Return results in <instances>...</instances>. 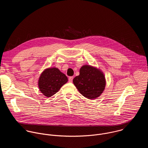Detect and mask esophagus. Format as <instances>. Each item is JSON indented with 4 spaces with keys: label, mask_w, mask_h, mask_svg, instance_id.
<instances>
[{
    "label": "esophagus",
    "mask_w": 148,
    "mask_h": 148,
    "mask_svg": "<svg viewBox=\"0 0 148 148\" xmlns=\"http://www.w3.org/2000/svg\"><path fill=\"white\" fill-rule=\"evenodd\" d=\"M73 76H70L69 77V82H70V83H72V81H73Z\"/></svg>",
    "instance_id": "1"
}]
</instances>
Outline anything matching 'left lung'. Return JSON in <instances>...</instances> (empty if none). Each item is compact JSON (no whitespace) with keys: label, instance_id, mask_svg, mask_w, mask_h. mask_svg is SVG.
I'll return each mask as SVG.
<instances>
[{"label":"left lung","instance_id":"left-lung-1","mask_svg":"<svg viewBox=\"0 0 148 148\" xmlns=\"http://www.w3.org/2000/svg\"><path fill=\"white\" fill-rule=\"evenodd\" d=\"M80 93L88 99H95L103 93L106 79L100 70L90 65H84L80 69V75L73 80Z\"/></svg>","mask_w":148,"mask_h":148}]
</instances>
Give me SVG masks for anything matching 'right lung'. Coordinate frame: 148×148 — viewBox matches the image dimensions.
I'll return each instance as SVG.
<instances>
[{
    "mask_svg": "<svg viewBox=\"0 0 148 148\" xmlns=\"http://www.w3.org/2000/svg\"><path fill=\"white\" fill-rule=\"evenodd\" d=\"M68 82L67 77L58 68L45 69L40 75L39 87L40 92L46 97H51Z\"/></svg>",
    "mask_w": 148,
    "mask_h": 148,
    "instance_id": "obj_1",
    "label": "right lung"
}]
</instances>
